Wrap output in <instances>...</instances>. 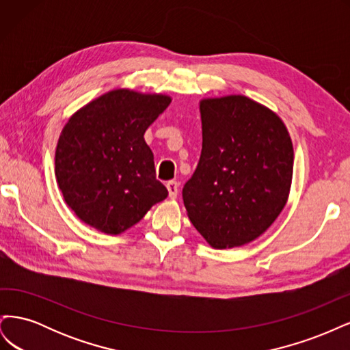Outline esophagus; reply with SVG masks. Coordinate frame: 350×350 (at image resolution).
<instances>
[{
  "mask_svg": "<svg viewBox=\"0 0 350 350\" xmlns=\"http://www.w3.org/2000/svg\"><path fill=\"white\" fill-rule=\"evenodd\" d=\"M166 188H167V193H169V198H176L178 196V191H179V184L176 181H169L166 184Z\"/></svg>",
  "mask_w": 350,
  "mask_h": 350,
  "instance_id": "esophagus-1",
  "label": "esophagus"
}]
</instances>
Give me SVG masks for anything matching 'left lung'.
<instances>
[{"instance_id": "8db88e82", "label": "left lung", "mask_w": 350, "mask_h": 350, "mask_svg": "<svg viewBox=\"0 0 350 350\" xmlns=\"http://www.w3.org/2000/svg\"><path fill=\"white\" fill-rule=\"evenodd\" d=\"M203 147L183 198L210 247H242L282 213L293 175V146L280 116L243 94L200 100Z\"/></svg>"}]
</instances>
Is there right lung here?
<instances>
[{"label": "right lung", "instance_id": "add662e5", "mask_svg": "<svg viewBox=\"0 0 350 350\" xmlns=\"http://www.w3.org/2000/svg\"><path fill=\"white\" fill-rule=\"evenodd\" d=\"M171 100L162 93L115 89L71 115L58 139L55 176L84 224L120 235L167 197L144 133Z\"/></svg>", "mask_w": 350, "mask_h": 350}]
</instances>
